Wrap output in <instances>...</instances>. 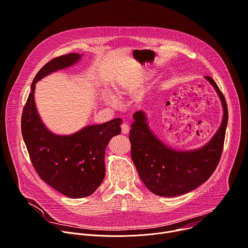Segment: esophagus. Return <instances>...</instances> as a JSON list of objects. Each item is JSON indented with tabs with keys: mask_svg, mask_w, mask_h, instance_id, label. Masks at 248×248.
Masks as SVG:
<instances>
[{
	"mask_svg": "<svg viewBox=\"0 0 248 248\" xmlns=\"http://www.w3.org/2000/svg\"><path fill=\"white\" fill-rule=\"evenodd\" d=\"M129 131H130V128H129L128 124L123 123V124L121 125V132H122V134L126 135V134H128V133H129Z\"/></svg>",
	"mask_w": 248,
	"mask_h": 248,
	"instance_id": "esophagus-1",
	"label": "esophagus"
}]
</instances>
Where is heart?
<instances>
[{"instance_id":"1","label":"heart","mask_w":248,"mask_h":248,"mask_svg":"<svg viewBox=\"0 0 248 248\" xmlns=\"http://www.w3.org/2000/svg\"><path fill=\"white\" fill-rule=\"evenodd\" d=\"M115 91H116L117 94L122 95V94H124V93L127 92V89H126V87H125L124 85H119V86H117V87L115 88ZM106 100H107V102H108V104H110V105L114 104V100L112 98V96H111L110 94H108V93L106 95Z\"/></svg>"}]
</instances>
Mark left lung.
<instances>
[{
    "label": "left lung",
    "instance_id": "left-lung-1",
    "mask_svg": "<svg viewBox=\"0 0 248 248\" xmlns=\"http://www.w3.org/2000/svg\"><path fill=\"white\" fill-rule=\"evenodd\" d=\"M216 91L223 108L222 122L208 142L180 151L163 142L151 129L143 110L134 113L130 130L131 157L144 186L155 194L172 197L189 192L205 183L215 171L223 151L228 108L215 81L204 77Z\"/></svg>",
    "mask_w": 248,
    "mask_h": 248
}]
</instances>
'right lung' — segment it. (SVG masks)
Instances as JSON below:
<instances>
[{"mask_svg": "<svg viewBox=\"0 0 248 248\" xmlns=\"http://www.w3.org/2000/svg\"><path fill=\"white\" fill-rule=\"evenodd\" d=\"M83 55L68 54L48 62L35 76L23 109L21 132L32 164L40 178L71 197L91 195L106 175L105 155L110 139L121 132V118L88 125L70 135L49 131L35 103L36 83L46 76L78 63Z\"/></svg>", "mask_w": 248, "mask_h": 248, "instance_id": "add662e5", "label": "right lung"}]
</instances>
